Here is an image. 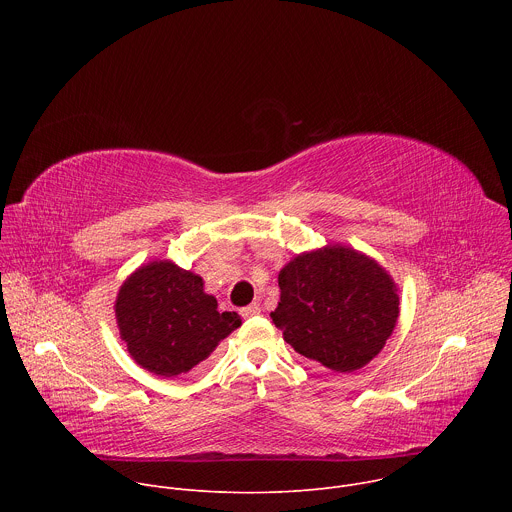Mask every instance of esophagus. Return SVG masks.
<instances>
[{
  "instance_id": "esophagus-1",
  "label": "esophagus",
  "mask_w": 512,
  "mask_h": 512,
  "mask_svg": "<svg viewBox=\"0 0 512 512\" xmlns=\"http://www.w3.org/2000/svg\"><path fill=\"white\" fill-rule=\"evenodd\" d=\"M259 312H261V306H259L257 302H253L251 306H247V308L241 310V316H243V318H249V316H255V314H259Z\"/></svg>"
}]
</instances>
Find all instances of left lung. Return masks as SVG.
<instances>
[{"mask_svg":"<svg viewBox=\"0 0 512 512\" xmlns=\"http://www.w3.org/2000/svg\"><path fill=\"white\" fill-rule=\"evenodd\" d=\"M279 304L271 312L283 340L334 373L369 364L399 318V287L367 253L326 245L296 255L277 275Z\"/></svg>","mask_w":512,"mask_h":512,"instance_id":"1","label":"left lung"}]
</instances>
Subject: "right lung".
Segmentation results:
<instances>
[{
  "instance_id": "1",
  "label": "right lung",
  "mask_w": 512,
  "mask_h": 512,
  "mask_svg": "<svg viewBox=\"0 0 512 512\" xmlns=\"http://www.w3.org/2000/svg\"><path fill=\"white\" fill-rule=\"evenodd\" d=\"M115 320L129 356L164 379L190 373L241 326L237 312H218L200 275L170 259L145 263L121 283Z\"/></svg>"
}]
</instances>
